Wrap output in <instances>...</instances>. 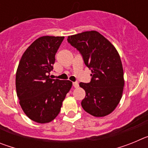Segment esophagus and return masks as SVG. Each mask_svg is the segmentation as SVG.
Segmentation results:
<instances>
[{
    "label": "esophagus",
    "instance_id": "esophagus-1",
    "mask_svg": "<svg viewBox=\"0 0 148 148\" xmlns=\"http://www.w3.org/2000/svg\"><path fill=\"white\" fill-rule=\"evenodd\" d=\"M73 87H75V88H77V87H78V82H73Z\"/></svg>",
    "mask_w": 148,
    "mask_h": 148
}]
</instances>
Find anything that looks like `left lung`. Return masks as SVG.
<instances>
[{
	"mask_svg": "<svg viewBox=\"0 0 148 148\" xmlns=\"http://www.w3.org/2000/svg\"><path fill=\"white\" fill-rule=\"evenodd\" d=\"M67 42L80 53L85 65L91 70L90 82L79 84L86 92L82 108L96 117L110 114L119 103L125 85L118 52L96 31L68 36Z\"/></svg>",
	"mask_w": 148,
	"mask_h": 148,
	"instance_id": "8db88e82",
	"label": "left lung"
}]
</instances>
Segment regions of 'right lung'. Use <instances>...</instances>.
Here are the masks:
<instances>
[{
    "instance_id": "right-lung-1",
    "label": "right lung",
    "mask_w": 148,
    "mask_h": 148,
    "mask_svg": "<svg viewBox=\"0 0 148 148\" xmlns=\"http://www.w3.org/2000/svg\"><path fill=\"white\" fill-rule=\"evenodd\" d=\"M64 37L43 36L27 49L18 64L17 95L23 112L38 123L53 121L72 87L70 81L52 79L57 53Z\"/></svg>"
}]
</instances>
